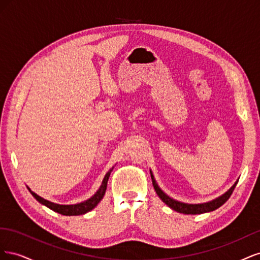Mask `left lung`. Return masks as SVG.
Here are the masks:
<instances>
[{
  "label": "left lung",
  "instance_id": "8db88e82",
  "mask_svg": "<svg viewBox=\"0 0 260 260\" xmlns=\"http://www.w3.org/2000/svg\"><path fill=\"white\" fill-rule=\"evenodd\" d=\"M151 177H152V182L154 185L155 191L157 193V195L159 196V199L166 204L167 206H169L171 209H174L178 212H181V214H185V215H199V214H204V212H209L215 210L217 208H219L220 206H222L223 204L229 200V198L231 196L232 192L234 191V187L237 186L238 181L233 184V186H231V188L228 192H225L223 195L219 196L218 199L212 200L211 202L208 203H203V204H186V203H181L178 202L174 199L169 198V196L164 193L161 191V188L158 186V184L156 183V181L154 179V176L151 172Z\"/></svg>",
  "mask_w": 260,
  "mask_h": 260
}]
</instances>
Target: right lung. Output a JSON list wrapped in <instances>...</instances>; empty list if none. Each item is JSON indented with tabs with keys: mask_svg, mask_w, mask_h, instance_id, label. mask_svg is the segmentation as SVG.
<instances>
[{
	"mask_svg": "<svg viewBox=\"0 0 260 260\" xmlns=\"http://www.w3.org/2000/svg\"><path fill=\"white\" fill-rule=\"evenodd\" d=\"M113 169H114V167L105 175V177L103 179V182H102L98 192L94 194L91 199L86 200L85 202L79 203V204H75V205H59V204H55V203H52L50 201H46V200L42 199L41 196H39L35 192L31 191L29 187H28V190L39 203L43 204V205H45L46 207H49L50 209H52L54 211L58 212V214L65 215V216H79V215H83V214H85V212L92 210L93 208H95L98 204L102 201V199L104 198L105 192H106V187H107V181H108L109 176H111V172L113 171Z\"/></svg>",
	"mask_w": 260,
	"mask_h": 260,
	"instance_id": "add662e5",
	"label": "right lung"
}]
</instances>
